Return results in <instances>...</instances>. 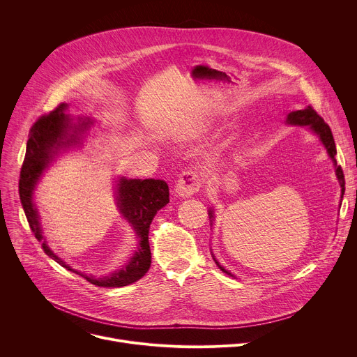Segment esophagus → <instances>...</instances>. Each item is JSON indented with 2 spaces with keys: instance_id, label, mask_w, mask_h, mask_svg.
<instances>
[{
  "instance_id": "1",
  "label": "esophagus",
  "mask_w": 357,
  "mask_h": 357,
  "mask_svg": "<svg viewBox=\"0 0 357 357\" xmlns=\"http://www.w3.org/2000/svg\"><path fill=\"white\" fill-rule=\"evenodd\" d=\"M200 176L195 171H185L176 181L175 190L182 197H189L200 189Z\"/></svg>"
}]
</instances>
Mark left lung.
Instances as JSON below:
<instances>
[{"label":"left lung","mask_w":357,"mask_h":357,"mask_svg":"<svg viewBox=\"0 0 357 357\" xmlns=\"http://www.w3.org/2000/svg\"><path fill=\"white\" fill-rule=\"evenodd\" d=\"M287 123L289 124H295V126H308L312 131H315L321 141L324 142V145L326 146L328 149V154L329 157L333 160L335 165H336V160H335V155H336V146H335V141H333V135H332V131H331V127L325 123V120L314 110L312 106H308L305 107L302 110H296V112H292L287 116ZM336 176L340 182V188H342V196L344 193V175H343V171H342V167H336ZM211 218H213L212 212L209 213ZM219 266V263H216ZM220 267V266H219ZM222 271H225L226 274H230L227 273L223 267H220Z\"/></svg>","instance_id":"8db88e82"}]
</instances>
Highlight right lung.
<instances>
[{"label": "right lung", "mask_w": 357, "mask_h": 357, "mask_svg": "<svg viewBox=\"0 0 357 357\" xmlns=\"http://www.w3.org/2000/svg\"><path fill=\"white\" fill-rule=\"evenodd\" d=\"M66 105H59L54 112L39 117L29 130V139L26 142V152L21 168L20 178V197L29 227L35 237L42 241V230L39 225L38 211L33 206L32 193L42 172L49 165L50 160L61 148L69 146L79 139V134L87 128L89 121L72 124L69 116L65 114ZM117 203L123 216L132 225L139 237L138 251L134 257L121 270L109 277L94 278L83 275L65 264L46 243H42L43 251L50 259L62 264L65 268L75 271L84 277L89 282L98 287H124L142 278L151 266V250L148 241L149 225L169 202V188L161 179H126L121 178L117 185Z\"/></svg>", "instance_id": "obj_1"}]
</instances>
